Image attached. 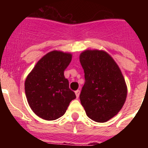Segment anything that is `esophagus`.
<instances>
[{
	"instance_id": "34e87169",
	"label": "esophagus",
	"mask_w": 148,
	"mask_h": 148,
	"mask_svg": "<svg viewBox=\"0 0 148 148\" xmlns=\"http://www.w3.org/2000/svg\"><path fill=\"white\" fill-rule=\"evenodd\" d=\"M75 95H76L77 98H78V97H79V95H80V90H76V91H75Z\"/></svg>"
}]
</instances>
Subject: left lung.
Returning a JSON list of instances; mask_svg holds the SVG:
<instances>
[{"mask_svg":"<svg viewBox=\"0 0 148 148\" xmlns=\"http://www.w3.org/2000/svg\"><path fill=\"white\" fill-rule=\"evenodd\" d=\"M85 82L80 100L86 114L103 123L114 117L126 101L127 88L118 65L107 52L86 50L80 55Z\"/></svg>","mask_w":148,"mask_h":148,"instance_id":"1","label":"left lung"}]
</instances>
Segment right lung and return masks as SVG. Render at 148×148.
<instances>
[{"instance_id": "obj_1", "label": "right lung", "mask_w": 148, "mask_h": 148, "mask_svg": "<svg viewBox=\"0 0 148 148\" xmlns=\"http://www.w3.org/2000/svg\"><path fill=\"white\" fill-rule=\"evenodd\" d=\"M71 59V53L51 51L38 60L27 77L24 83L27 100L31 110L40 118L58 119L76 98L64 74Z\"/></svg>"}]
</instances>
